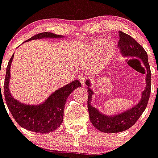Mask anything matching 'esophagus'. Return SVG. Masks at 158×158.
<instances>
[{
    "instance_id": "obj_1",
    "label": "esophagus",
    "mask_w": 158,
    "mask_h": 158,
    "mask_svg": "<svg viewBox=\"0 0 158 158\" xmlns=\"http://www.w3.org/2000/svg\"><path fill=\"white\" fill-rule=\"evenodd\" d=\"M79 80L80 81V82L82 84V85H85V80H86V75L81 74L79 77Z\"/></svg>"
}]
</instances>
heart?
I'll use <instances>...</instances> for the list:
<instances>
[{"mask_svg":"<svg viewBox=\"0 0 158 158\" xmlns=\"http://www.w3.org/2000/svg\"><path fill=\"white\" fill-rule=\"evenodd\" d=\"M106 46L108 49V53L112 54L114 52V45L111 42H108L106 39H98L96 40L93 41L91 44V48L95 52H98V51L102 50Z\"/></svg>","mask_w":158,"mask_h":158,"instance_id":"1","label":"heart"}]
</instances>
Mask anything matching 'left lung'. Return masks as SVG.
<instances>
[{
  "instance_id": "obj_1",
  "label": "left lung",
  "mask_w": 158,
  "mask_h": 158,
  "mask_svg": "<svg viewBox=\"0 0 158 158\" xmlns=\"http://www.w3.org/2000/svg\"><path fill=\"white\" fill-rule=\"evenodd\" d=\"M119 40L118 47L123 56L136 57L144 64V73L146 74V87L141 93L139 102L132 107L115 115H106L100 112L92 106V96L93 91L90 89V81L87 80L85 84L88 86V109L89 119L94 126L98 131L105 133H117L123 131L133 126L145 110L151 94V69L148 60V54L144 49L128 34L119 31Z\"/></svg>"
}]
</instances>
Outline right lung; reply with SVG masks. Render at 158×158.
<instances>
[{
	"mask_svg": "<svg viewBox=\"0 0 158 158\" xmlns=\"http://www.w3.org/2000/svg\"><path fill=\"white\" fill-rule=\"evenodd\" d=\"M63 36L44 32L32 36L29 40H39L43 38H63ZM14 55L11 56L7 67L4 79V96L7 108L16 122L22 128L36 132L46 134L53 131L60 126L63 120L65 104L69 95L73 90L82 86L79 80H74L51 94L44 102L36 106L23 104L15 99L10 94L9 82L10 79V65ZM1 89V85H0Z\"/></svg>",
	"mask_w": 158,
	"mask_h": 158,
	"instance_id": "obj_1",
	"label": "right lung"
}]
</instances>
